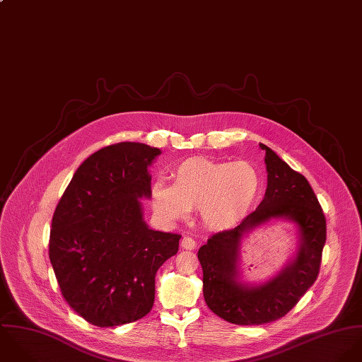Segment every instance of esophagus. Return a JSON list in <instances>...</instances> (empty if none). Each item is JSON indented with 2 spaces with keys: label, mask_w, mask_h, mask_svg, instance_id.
I'll return each instance as SVG.
<instances>
[{
  "label": "esophagus",
  "mask_w": 362,
  "mask_h": 362,
  "mask_svg": "<svg viewBox=\"0 0 362 362\" xmlns=\"http://www.w3.org/2000/svg\"><path fill=\"white\" fill-rule=\"evenodd\" d=\"M182 247L183 249H186V250H194L196 249V246H197V243H196V240L193 239V238H190V236H185L183 239H182Z\"/></svg>",
  "instance_id": "obj_1"
}]
</instances>
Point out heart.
Returning <instances> with one entry per match:
<instances>
[{
  "label": "heart",
  "instance_id": "heart-1",
  "mask_svg": "<svg viewBox=\"0 0 362 362\" xmlns=\"http://www.w3.org/2000/svg\"><path fill=\"white\" fill-rule=\"evenodd\" d=\"M172 185L158 179L151 186L155 213L173 222L197 210L213 230H228L249 216L262 192V175L247 160L187 158L170 169Z\"/></svg>",
  "mask_w": 362,
  "mask_h": 362
}]
</instances>
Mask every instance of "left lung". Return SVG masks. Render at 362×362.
Segmentation results:
<instances>
[{
    "instance_id": "1",
    "label": "left lung",
    "mask_w": 362,
    "mask_h": 362,
    "mask_svg": "<svg viewBox=\"0 0 362 362\" xmlns=\"http://www.w3.org/2000/svg\"><path fill=\"white\" fill-rule=\"evenodd\" d=\"M260 148L266 151L264 199L240 225L213 235L197 253L206 303L223 320L240 326L263 325L287 315L316 281L326 242V219L309 182L272 148ZM273 218L296 223L297 252L270 281L245 284L238 267L241 242L253 228Z\"/></svg>"
}]
</instances>
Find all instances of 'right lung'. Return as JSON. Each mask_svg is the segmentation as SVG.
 I'll use <instances>...</instances> for the list:
<instances>
[{"label":"right lung","mask_w":362,"mask_h":362,"mask_svg":"<svg viewBox=\"0 0 362 362\" xmlns=\"http://www.w3.org/2000/svg\"><path fill=\"white\" fill-rule=\"evenodd\" d=\"M159 148L105 146L86 158L60 199L49 257L74 310L98 327L136 322L151 310L155 274L177 253L180 235L151 229L140 199Z\"/></svg>","instance_id":"1"}]
</instances>
